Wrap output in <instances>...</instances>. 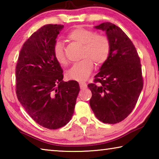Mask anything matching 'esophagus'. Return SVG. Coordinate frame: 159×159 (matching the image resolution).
<instances>
[{
  "mask_svg": "<svg viewBox=\"0 0 159 159\" xmlns=\"http://www.w3.org/2000/svg\"><path fill=\"white\" fill-rule=\"evenodd\" d=\"M79 85L80 89H85V88H87V84H86V83L84 81H80Z\"/></svg>",
  "mask_w": 159,
  "mask_h": 159,
  "instance_id": "obj_1",
  "label": "esophagus"
}]
</instances>
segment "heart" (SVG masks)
Listing matches in <instances>:
<instances>
[{
  "label": "heart",
  "mask_w": 159,
  "mask_h": 159,
  "mask_svg": "<svg viewBox=\"0 0 159 159\" xmlns=\"http://www.w3.org/2000/svg\"><path fill=\"white\" fill-rule=\"evenodd\" d=\"M70 41L83 45L81 58L83 60L74 64L69 70L67 76L70 79L83 80L87 79L91 74L94 63L100 66L108 59L111 43L106 36L97 34L91 29L77 27L71 30L67 35ZM53 55L55 60L61 65H66L67 59L62 43L57 41L53 48Z\"/></svg>",
  "instance_id": "heart-1"
}]
</instances>
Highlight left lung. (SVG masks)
I'll list each match as a JSON object with an SVG mask.
<instances>
[{
    "mask_svg": "<svg viewBox=\"0 0 159 159\" xmlns=\"http://www.w3.org/2000/svg\"><path fill=\"white\" fill-rule=\"evenodd\" d=\"M105 31L111 43L107 60L88 87L90 105L100 121L115 124L133 111L143 88L140 59L133 42L122 29L111 22L95 26Z\"/></svg>",
    "mask_w": 159,
    "mask_h": 159,
    "instance_id": "left-lung-1",
    "label": "left lung"
}]
</instances>
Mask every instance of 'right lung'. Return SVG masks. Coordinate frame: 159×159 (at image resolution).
I'll list each match as a JSON object with an SVG mask.
<instances>
[{
	"mask_svg": "<svg viewBox=\"0 0 159 159\" xmlns=\"http://www.w3.org/2000/svg\"><path fill=\"white\" fill-rule=\"evenodd\" d=\"M64 26L46 25L31 35L20 50L16 66V94L38 124L51 130L71 120L80 91L76 80L63 81V70L53 48Z\"/></svg>",
	"mask_w": 159,
	"mask_h": 159,
	"instance_id": "obj_1",
	"label": "right lung"
}]
</instances>
